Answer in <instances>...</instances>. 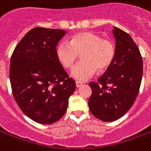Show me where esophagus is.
<instances>
[{
    "label": "esophagus",
    "instance_id": "1",
    "mask_svg": "<svg viewBox=\"0 0 151 151\" xmlns=\"http://www.w3.org/2000/svg\"><path fill=\"white\" fill-rule=\"evenodd\" d=\"M82 85V83L81 82H76V86L77 87H79V86H81Z\"/></svg>",
    "mask_w": 151,
    "mask_h": 151
}]
</instances>
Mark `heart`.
<instances>
[{"label": "heart", "mask_w": 151, "mask_h": 151, "mask_svg": "<svg viewBox=\"0 0 151 151\" xmlns=\"http://www.w3.org/2000/svg\"><path fill=\"white\" fill-rule=\"evenodd\" d=\"M116 46L108 39L91 31H82L70 37L69 43L62 41L56 46V56L60 65L70 69L79 54L82 61L78 63L70 74L78 81H86L95 75L96 70H104L111 65L116 56Z\"/></svg>", "instance_id": "obj_1"}]
</instances>
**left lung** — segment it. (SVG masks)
<instances>
[{"label":"left lung","mask_w":151,"mask_h":151,"mask_svg":"<svg viewBox=\"0 0 151 151\" xmlns=\"http://www.w3.org/2000/svg\"><path fill=\"white\" fill-rule=\"evenodd\" d=\"M116 56L98 82L89 83L92 90L90 111L102 121L111 122L123 116L136 100L142 78V58L129 35L120 28L112 31Z\"/></svg>","instance_id":"1"}]
</instances>
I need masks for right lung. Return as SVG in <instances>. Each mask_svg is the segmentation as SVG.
<instances>
[{
	"mask_svg": "<svg viewBox=\"0 0 151 151\" xmlns=\"http://www.w3.org/2000/svg\"><path fill=\"white\" fill-rule=\"evenodd\" d=\"M66 31L35 27L15 47L9 66L13 95L22 112L35 122L50 124L65 113L76 88L56 56Z\"/></svg>",
	"mask_w": 151,
	"mask_h": 151,
	"instance_id": "1",
	"label": "right lung"
}]
</instances>
